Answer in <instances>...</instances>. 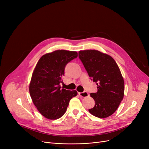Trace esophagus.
Here are the masks:
<instances>
[{
  "label": "esophagus",
  "mask_w": 149,
  "mask_h": 149,
  "mask_svg": "<svg viewBox=\"0 0 149 149\" xmlns=\"http://www.w3.org/2000/svg\"><path fill=\"white\" fill-rule=\"evenodd\" d=\"M79 94L81 97H86L89 96V93L87 92H79Z\"/></svg>",
  "instance_id": "1"
}]
</instances>
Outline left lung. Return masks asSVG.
Returning <instances> with one entry per match:
<instances>
[{"label":"left lung","instance_id":"left-lung-1","mask_svg":"<svg viewBox=\"0 0 149 149\" xmlns=\"http://www.w3.org/2000/svg\"><path fill=\"white\" fill-rule=\"evenodd\" d=\"M79 57L97 85V92L90 94L95 104L89 112L98 118H107L116 111L124 97V81L120 68L111 56L97 50L80 51Z\"/></svg>","mask_w":149,"mask_h":149}]
</instances>
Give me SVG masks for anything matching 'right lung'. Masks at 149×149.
Wrapping results in <instances>:
<instances>
[{
    "instance_id": "right-lung-1",
    "label": "right lung",
    "mask_w": 149,
    "mask_h": 149,
    "mask_svg": "<svg viewBox=\"0 0 149 149\" xmlns=\"http://www.w3.org/2000/svg\"><path fill=\"white\" fill-rule=\"evenodd\" d=\"M76 51L57 50L39 59L29 86L30 96L38 111L49 120H57L65 114L76 91L61 89L60 83L67 63L77 58Z\"/></svg>"
}]
</instances>
